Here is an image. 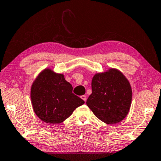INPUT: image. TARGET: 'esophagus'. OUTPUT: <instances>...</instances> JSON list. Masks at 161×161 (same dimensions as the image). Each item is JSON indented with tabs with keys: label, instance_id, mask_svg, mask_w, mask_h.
Instances as JSON below:
<instances>
[{
	"label": "esophagus",
	"instance_id": "1",
	"mask_svg": "<svg viewBox=\"0 0 161 161\" xmlns=\"http://www.w3.org/2000/svg\"><path fill=\"white\" fill-rule=\"evenodd\" d=\"M80 97H81V98H82V99H83L84 101H86V95H83V96H81Z\"/></svg>",
	"mask_w": 161,
	"mask_h": 161
}]
</instances>
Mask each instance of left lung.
Here are the masks:
<instances>
[{
  "label": "left lung",
  "mask_w": 161,
  "mask_h": 161,
  "mask_svg": "<svg viewBox=\"0 0 161 161\" xmlns=\"http://www.w3.org/2000/svg\"><path fill=\"white\" fill-rule=\"evenodd\" d=\"M92 93L86 104L95 116L108 125L120 122L127 117L132 103L130 83L117 69L96 73L91 81Z\"/></svg>",
  "instance_id": "1"
}]
</instances>
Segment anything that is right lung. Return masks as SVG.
<instances>
[{
  "label": "right lung",
  "instance_id": "right-lung-1",
  "mask_svg": "<svg viewBox=\"0 0 161 161\" xmlns=\"http://www.w3.org/2000/svg\"><path fill=\"white\" fill-rule=\"evenodd\" d=\"M34 112L43 122L55 125L65 121L85 101L73 93V86L63 74L45 68L31 87Z\"/></svg>",
  "mask_w": 161,
  "mask_h": 161
}]
</instances>
